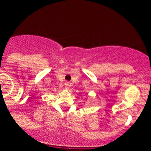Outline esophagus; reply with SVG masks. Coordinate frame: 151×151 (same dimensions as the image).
<instances>
[{
    "instance_id": "esophagus-1",
    "label": "esophagus",
    "mask_w": 151,
    "mask_h": 151,
    "mask_svg": "<svg viewBox=\"0 0 151 151\" xmlns=\"http://www.w3.org/2000/svg\"><path fill=\"white\" fill-rule=\"evenodd\" d=\"M65 85H66V88H68V85H69V83L67 82V83H65Z\"/></svg>"
}]
</instances>
